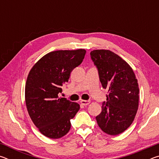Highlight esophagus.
I'll return each instance as SVG.
<instances>
[{
    "instance_id": "esophagus-1",
    "label": "esophagus",
    "mask_w": 159,
    "mask_h": 159,
    "mask_svg": "<svg viewBox=\"0 0 159 159\" xmlns=\"http://www.w3.org/2000/svg\"><path fill=\"white\" fill-rule=\"evenodd\" d=\"M90 103V100H81L80 101V104H81L83 106L88 105V104H89Z\"/></svg>"
}]
</instances>
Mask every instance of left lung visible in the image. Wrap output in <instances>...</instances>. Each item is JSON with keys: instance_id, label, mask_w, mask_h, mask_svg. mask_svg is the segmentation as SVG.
<instances>
[{"instance_id": "left-lung-1", "label": "left lung", "mask_w": 159, "mask_h": 159, "mask_svg": "<svg viewBox=\"0 0 159 159\" xmlns=\"http://www.w3.org/2000/svg\"><path fill=\"white\" fill-rule=\"evenodd\" d=\"M90 57L102 87L109 89L97 122L104 133L116 135L124 132L135 117L139 104L138 80L130 65L111 51L93 50Z\"/></svg>"}]
</instances>
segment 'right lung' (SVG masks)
<instances>
[{"label":"right lung","mask_w":159,"mask_h":159,"mask_svg":"<svg viewBox=\"0 0 159 159\" xmlns=\"http://www.w3.org/2000/svg\"><path fill=\"white\" fill-rule=\"evenodd\" d=\"M85 52L84 49L49 52L29 72L25 86L26 108L34 125L48 138L65 135L71 128L70 120L79 111V104L58 95L72 70L82 63Z\"/></svg>","instance_id":"obj_1"}]
</instances>
